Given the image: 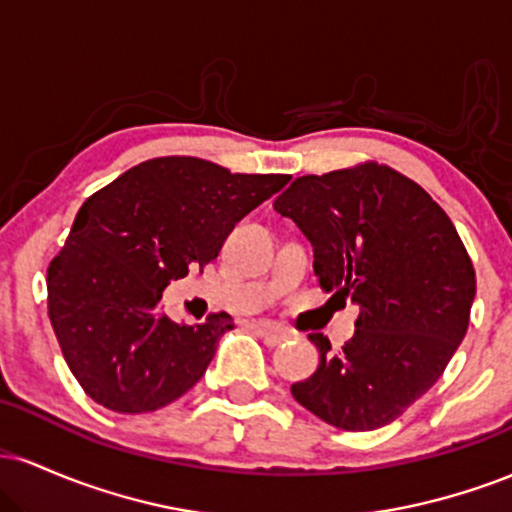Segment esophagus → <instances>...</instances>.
I'll list each match as a JSON object with an SVG mask.
<instances>
[{"mask_svg": "<svg viewBox=\"0 0 512 512\" xmlns=\"http://www.w3.org/2000/svg\"><path fill=\"white\" fill-rule=\"evenodd\" d=\"M257 334H260L267 346H279L289 339V332H284L281 327H274V325H264V322L262 325H257Z\"/></svg>", "mask_w": 512, "mask_h": 512, "instance_id": "34e87169", "label": "esophagus"}]
</instances>
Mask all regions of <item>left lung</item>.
<instances>
[{"instance_id":"8db88e82","label":"left lung","mask_w":512,"mask_h":512,"mask_svg":"<svg viewBox=\"0 0 512 512\" xmlns=\"http://www.w3.org/2000/svg\"><path fill=\"white\" fill-rule=\"evenodd\" d=\"M274 209L313 243L320 289L361 308L342 349L308 334L320 366L291 395L342 431L392 424L431 390L467 334L477 274L450 216L375 161L296 178Z\"/></svg>"}]
</instances>
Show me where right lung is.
Segmentation results:
<instances>
[{
  "label": "right lung",
  "mask_w": 512,
  "mask_h": 512,
  "mask_svg": "<svg viewBox=\"0 0 512 512\" xmlns=\"http://www.w3.org/2000/svg\"><path fill=\"white\" fill-rule=\"evenodd\" d=\"M289 180L163 156L81 204L48 267V315L64 361L93 402L144 414L202 378L219 339L233 330L231 315L178 325L163 313V289L216 260L233 226Z\"/></svg>",
  "instance_id": "add662e5"
}]
</instances>
